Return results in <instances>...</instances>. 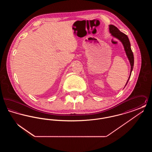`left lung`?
<instances>
[{
	"label": "left lung",
	"mask_w": 152,
	"mask_h": 152,
	"mask_svg": "<svg viewBox=\"0 0 152 152\" xmlns=\"http://www.w3.org/2000/svg\"><path fill=\"white\" fill-rule=\"evenodd\" d=\"M109 32L111 33L112 36L117 38L118 40H120L121 42V43H123V45H124L126 54L129 60V62H130V66H131L130 75L129 77V79L126 82V84L125 85V86H126L129 80L130 79V75H131L132 71L133 68V65H134V56H133V52L132 51L131 48H130V42H129V40L128 37L127 36V35L123 33L122 32H121L116 27V26H115L113 25H111V24L109 25Z\"/></svg>",
	"instance_id": "obj_1"
}]
</instances>
